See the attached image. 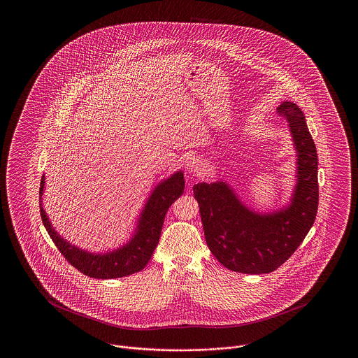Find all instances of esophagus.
<instances>
[{"mask_svg": "<svg viewBox=\"0 0 358 358\" xmlns=\"http://www.w3.org/2000/svg\"><path fill=\"white\" fill-rule=\"evenodd\" d=\"M200 169H201V161L194 155L187 157L185 161V171L190 174H194V173H199Z\"/></svg>", "mask_w": 358, "mask_h": 358, "instance_id": "34e87169", "label": "esophagus"}]
</instances>
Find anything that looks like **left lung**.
<instances>
[{
  "instance_id": "1",
  "label": "left lung",
  "mask_w": 358,
  "mask_h": 358,
  "mask_svg": "<svg viewBox=\"0 0 358 358\" xmlns=\"http://www.w3.org/2000/svg\"><path fill=\"white\" fill-rule=\"evenodd\" d=\"M278 113L287 120L296 150V184L289 204L260 213L243 204L222 180L193 187L210 252L236 273H273L295 252L317 216L318 155L305 115L292 102L282 103Z\"/></svg>"
}]
</instances>
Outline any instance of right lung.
<instances>
[{"label":"right lung","instance_id":"add662e5","mask_svg":"<svg viewBox=\"0 0 358 358\" xmlns=\"http://www.w3.org/2000/svg\"><path fill=\"white\" fill-rule=\"evenodd\" d=\"M44 184L45 178L43 176L40 184L41 220L57 250L78 271L87 276L95 279H114L138 273L143 270L149 263L159 241L165 215L169 206L180 196H182L185 180L184 173L178 171L154 187L139 215L133 236L129 238L127 243L120 245V248L107 251L104 254H92L82 250L71 244L55 231L41 204Z\"/></svg>","mask_w":358,"mask_h":358}]
</instances>
